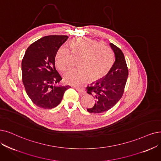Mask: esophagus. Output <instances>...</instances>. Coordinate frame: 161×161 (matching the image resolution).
<instances>
[{
	"mask_svg": "<svg viewBox=\"0 0 161 161\" xmlns=\"http://www.w3.org/2000/svg\"><path fill=\"white\" fill-rule=\"evenodd\" d=\"M75 88L76 90L77 91L79 92V93L80 95H85V94H86V91H85L84 89L80 88H78V87H75Z\"/></svg>",
	"mask_w": 161,
	"mask_h": 161,
	"instance_id": "obj_1",
	"label": "esophagus"
}]
</instances>
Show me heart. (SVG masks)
Returning <instances> with one entry per match:
<instances>
[{
  "label": "heart",
  "instance_id": "b5f03b06",
  "mask_svg": "<svg viewBox=\"0 0 161 161\" xmlns=\"http://www.w3.org/2000/svg\"><path fill=\"white\" fill-rule=\"evenodd\" d=\"M72 51L82 55L78 65L79 68L69 69L63 73V79L67 84L79 86L87 81L97 80L105 76L114 63L112 49L96 40L86 37L75 38L70 43ZM70 51L66 45H62L57 50L55 62L60 70L69 65Z\"/></svg>",
  "mask_w": 161,
  "mask_h": 161
}]
</instances>
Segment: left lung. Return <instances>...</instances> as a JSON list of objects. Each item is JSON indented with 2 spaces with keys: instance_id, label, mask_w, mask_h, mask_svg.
<instances>
[{
  "instance_id": "1",
  "label": "left lung",
  "mask_w": 161,
  "mask_h": 161,
  "mask_svg": "<svg viewBox=\"0 0 161 161\" xmlns=\"http://www.w3.org/2000/svg\"><path fill=\"white\" fill-rule=\"evenodd\" d=\"M115 61L108 74L86 87L87 93L94 96L95 104L88 108L90 113L99 114L111 109L123 96L128 76V68L124 55L121 50L110 43Z\"/></svg>"
}]
</instances>
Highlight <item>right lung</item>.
I'll return each mask as SVG.
<instances>
[{"mask_svg": "<svg viewBox=\"0 0 161 161\" xmlns=\"http://www.w3.org/2000/svg\"><path fill=\"white\" fill-rule=\"evenodd\" d=\"M67 36H44L31 43L22 61V82L25 92L37 106L51 109L58 106L70 86L58 85L62 80L57 71L55 57Z\"/></svg>", "mask_w": 161, "mask_h": 161, "instance_id": "right-lung-1", "label": "right lung"}]
</instances>
